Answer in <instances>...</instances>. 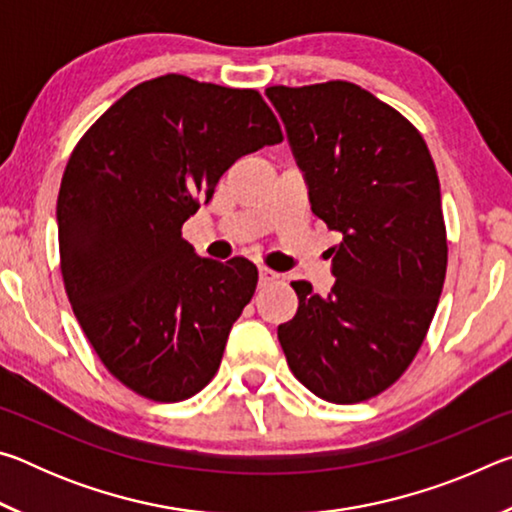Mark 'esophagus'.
<instances>
[{"mask_svg":"<svg viewBox=\"0 0 512 512\" xmlns=\"http://www.w3.org/2000/svg\"><path fill=\"white\" fill-rule=\"evenodd\" d=\"M277 277H280V275H277L275 271H271V268H266V266H259V284L275 282Z\"/></svg>","mask_w":512,"mask_h":512,"instance_id":"esophagus-1","label":"esophagus"}]
</instances>
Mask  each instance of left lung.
Returning <instances> with one entry per match:
<instances>
[{
	"instance_id": "left-lung-1",
	"label": "left lung",
	"mask_w": 512,
	"mask_h": 512,
	"mask_svg": "<svg viewBox=\"0 0 512 512\" xmlns=\"http://www.w3.org/2000/svg\"><path fill=\"white\" fill-rule=\"evenodd\" d=\"M309 203L341 241L318 296L291 282L298 311L277 327L293 375L320 400L357 404L386 391L418 354L447 271L436 164L409 119L348 81L266 88Z\"/></svg>"
}]
</instances>
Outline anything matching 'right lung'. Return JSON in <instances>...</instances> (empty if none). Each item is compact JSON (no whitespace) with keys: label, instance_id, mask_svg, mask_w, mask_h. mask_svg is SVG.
Returning <instances> with one entry per match:
<instances>
[{"label":"right lung","instance_id":"1","mask_svg":"<svg viewBox=\"0 0 512 512\" xmlns=\"http://www.w3.org/2000/svg\"><path fill=\"white\" fill-rule=\"evenodd\" d=\"M277 142L257 90L164 74L69 155L56 205L67 298L103 366L146 400H187L219 370L257 266L198 257L180 230L241 155Z\"/></svg>","mask_w":512,"mask_h":512}]
</instances>
